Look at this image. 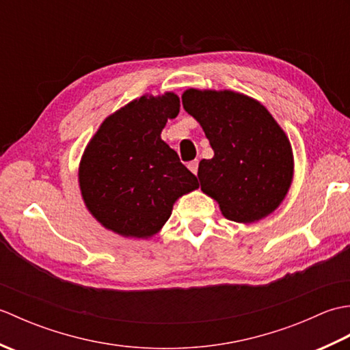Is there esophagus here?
I'll list each match as a JSON object with an SVG mask.
<instances>
[{
    "mask_svg": "<svg viewBox=\"0 0 350 350\" xmlns=\"http://www.w3.org/2000/svg\"><path fill=\"white\" fill-rule=\"evenodd\" d=\"M188 168L192 171V173L197 174V173H198V161H197V159H196V161H191V162L188 163Z\"/></svg>",
    "mask_w": 350,
    "mask_h": 350,
    "instance_id": "obj_1",
    "label": "esophagus"
}]
</instances>
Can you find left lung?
<instances>
[{
	"instance_id": "1",
	"label": "left lung",
	"mask_w": 350,
	"mask_h": 350,
	"mask_svg": "<svg viewBox=\"0 0 350 350\" xmlns=\"http://www.w3.org/2000/svg\"><path fill=\"white\" fill-rule=\"evenodd\" d=\"M183 108L202 124L213 158L200 161L202 191L234 222H256L284 200L293 179V153L284 131L262 103L222 90H189Z\"/></svg>"
}]
</instances>
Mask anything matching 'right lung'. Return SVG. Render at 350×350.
I'll return each mask as SVG.
<instances>
[{
  "instance_id": "right-lung-1",
  "label": "right lung",
  "mask_w": 350,
  "mask_h": 350,
  "mask_svg": "<svg viewBox=\"0 0 350 350\" xmlns=\"http://www.w3.org/2000/svg\"><path fill=\"white\" fill-rule=\"evenodd\" d=\"M174 93L141 96L107 117L79 163V188L100 224L124 237L147 239L162 228L197 177L161 138L179 114Z\"/></svg>"
}]
</instances>
